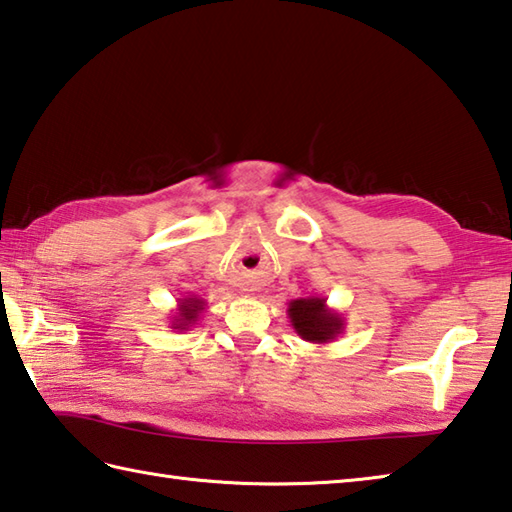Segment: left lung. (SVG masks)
<instances>
[{
  "mask_svg": "<svg viewBox=\"0 0 512 512\" xmlns=\"http://www.w3.org/2000/svg\"><path fill=\"white\" fill-rule=\"evenodd\" d=\"M287 316L292 323L294 332L307 343L325 345L339 339L345 330V318L332 307H327V301L321 296H307L289 301Z\"/></svg>",
  "mask_w": 512,
  "mask_h": 512,
  "instance_id": "left-lung-1",
  "label": "left lung"
}]
</instances>
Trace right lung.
Returning <instances> with one entry per match:
<instances>
[{
  "instance_id": "right-lung-1",
  "label": "right lung",
  "mask_w": 512,
  "mask_h": 512,
  "mask_svg": "<svg viewBox=\"0 0 512 512\" xmlns=\"http://www.w3.org/2000/svg\"><path fill=\"white\" fill-rule=\"evenodd\" d=\"M207 310V303L202 301L200 296H185V298H178V307L176 312L169 316V327L176 332L182 330H189V327H194L196 321L200 318V314Z\"/></svg>"
}]
</instances>
